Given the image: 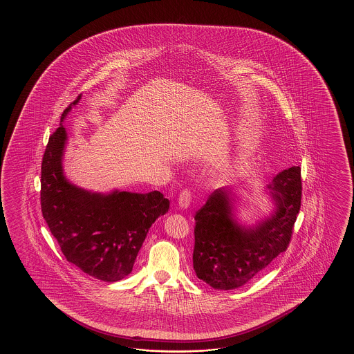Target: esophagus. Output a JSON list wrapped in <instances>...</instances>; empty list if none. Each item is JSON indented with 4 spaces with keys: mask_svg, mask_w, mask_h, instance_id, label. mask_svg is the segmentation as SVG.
<instances>
[{
    "mask_svg": "<svg viewBox=\"0 0 354 354\" xmlns=\"http://www.w3.org/2000/svg\"><path fill=\"white\" fill-rule=\"evenodd\" d=\"M189 203H191V192L187 191V189H185L178 196V206H180V209H187L188 206H189Z\"/></svg>",
    "mask_w": 354,
    "mask_h": 354,
    "instance_id": "1",
    "label": "esophagus"
}]
</instances>
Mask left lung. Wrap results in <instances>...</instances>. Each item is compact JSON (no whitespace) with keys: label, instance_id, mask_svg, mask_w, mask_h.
<instances>
[{"label":"left lung","instance_id":"left-lung-1","mask_svg":"<svg viewBox=\"0 0 354 354\" xmlns=\"http://www.w3.org/2000/svg\"><path fill=\"white\" fill-rule=\"evenodd\" d=\"M236 189H215L195 216L194 270L220 291L247 285L286 250L300 211L301 168L290 167L272 178L264 189L273 207L254 224L239 216Z\"/></svg>","mask_w":354,"mask_h":354}]
</instances>
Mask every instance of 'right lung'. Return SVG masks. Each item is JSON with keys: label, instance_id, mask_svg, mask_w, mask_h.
I'll list each match as a JSON object with an SVG mask.
<instances>
[{"label": "right lung", "instance_id": "add662e5", "mask_svg": "<svg viewBox=\"0 0 354 354\" xmlns=\"http://www.w3.org/2000/svg\"><path fill=\"white\" fill-rule=\"evenodd\" d=\"M60 116L41 163V212L69 263L105 282H118L133 271L136 256L154 221L169 210L159 191L136 194L120 189L92 192L68 180L63 168L68 143L63 127L72 107Z\"/></svg>", "mask_w": 354, "mask_h": 354}]
</instances>
